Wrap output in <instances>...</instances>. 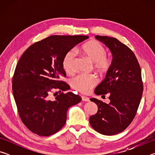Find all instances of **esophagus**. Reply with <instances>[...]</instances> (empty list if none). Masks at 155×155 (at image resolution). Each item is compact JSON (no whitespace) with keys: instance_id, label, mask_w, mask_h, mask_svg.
Listing matches in <instances>:
<instances>
[{"instance_id":"34e87169","label":"esophagus","mask_w":155,"mask_h":155,"mask_svg":"<svg viewBox=\"0 0 155 155\" xmlns=\"http://www.w3.org/2000/svg\"><path fill=\"white\" fill-rule=\"evenodd\" d=\"M81 98H82V101H85V102L90 101V98H89L88 97H87V96H81Z\"/></svg>"}]
</instances>
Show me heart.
Returning <instances> with one entry per match:
<instances>
[{"instance_id": "b5f03b06", "label": "heart", "mask_w": 155, "mask_h": 155, "mask_svg": "<svg viewBox=\"0 0 155 155\" xmlns=\"http://www.w3.org/2000/svg\"><path fill=\"white\" fill-rule=\"evenodd\" d=\"M80 53L93 63L94 69L101 73L109 71L112 64L111 57L106 54V49L98 41L91 40L84 43L78 49ZM76 54L70 51L65 53L62 60V67L68 74H72L75 71ZM98 83V78L94 74L78 75L71 81L72 87L82 94H88Z\"/></svg>"}]
</instances>
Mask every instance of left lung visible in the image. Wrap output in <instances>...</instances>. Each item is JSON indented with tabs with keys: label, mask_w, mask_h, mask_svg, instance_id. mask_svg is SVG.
Instances as JSON below:
<instances>
[{
	"label": "left lung",
	"mask_w": 155,
	"mask_h": 155,
	"mask_svg": "<svg viewBox=\"0 0 155 155\" xmlns=\"http://www.w3.org/2000/svg\"><path fill=\"white\" fill-rule=\"evenodd\" d=\"M95 38L110 49L113 60L105 78L94 91L97 95L108 94L110 103L91 98L98 109L90 123L101 134L113 135L124 130L135 116L143 93L141 68L133 52L116 38Z\"/></svg>",
	"instance_id": "left-lung-1"
}]
</instances>
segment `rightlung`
<instances>
[{
    "mask_svg": "<svg viewBox=\"0 0 155 155\" xmlns=\"http://www.w3.org/2000/svg\"><path fill=\"white\" fill-rule=\"evenodd\" d=\"M88 38L48 37L28 47L18 61L12 78L13 94L21 120L35 134L46 137L58 132L66 122L68 108L81 102L80 96L64 93L70 86L61 80L66 76L62 60ZM56 90L60 94L52 100L50 94Z\"/></svg>",
    "mask_w": 155,
    "mask_h": 155,
    "instance_id": "obj_1",
    "label": "right lung"
}]
</instances>
